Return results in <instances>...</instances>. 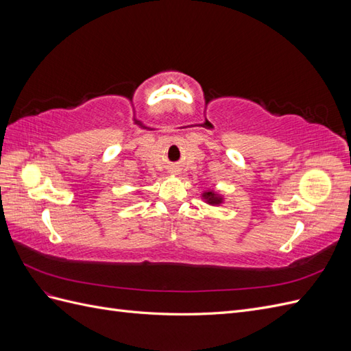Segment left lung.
<instances>
[{
	"instance_id": "8db88e82",
	"label": "left lung",
	"mask_w": 351,
	"mask_h": 351,
	"mask_svg": "<svg viewBox=\"0 0 351 351\" xmlns=\"http://www.w3.org/2000/svg\"><path fill=\"white\" fill-rule=\"evenodd\" d=\"M204 196L208 199L209 204H221V197H217L212 192H206L204 193Z\"/></svg>"
}]
</instances>
